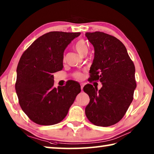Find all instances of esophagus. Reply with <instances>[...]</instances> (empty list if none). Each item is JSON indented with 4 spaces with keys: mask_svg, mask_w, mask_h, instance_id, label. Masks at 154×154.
<instances>
[{
    "mask_svg": "<svg viewBox=\"0 0 154 154\" xmlns=\"http://www.w3.org/2000/svg\"><path fill=\"white\" fill-rule=\"evenodd\" d=\"M81 89H82V90H83V86H84V85H83V83H81Z\"/></svg>",
    "mask_w": 154,
    "mask_h": 154,
    "instance_id": "obj_1",
    "label": "esophagus"
}]
</instances>
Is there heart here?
<instances>
[{"mask_svg":"<svg viewBox=\"0 0 154 154\" xmlns=\"http://www.w3.org/2000/svg\"><path fill=\"white\" fill-rule=\"evenodd\" d=\"M75 48L76 51L78 52V54L81 56H82L85 54H87L88 51V47L83 40H80L77 41V43L75 44ZM75 77L77 78V79H81L82 77V74L81 72H77V73L75 74Z\"/></svg>","mask_w":154,"mask_h":154,"instance_id":"b5f03b06","label":"heart"}]
</instances>
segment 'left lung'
Instances as JSON below:
<instances>
[{"label": "left lung", "instance_id": "8db88e82", "mask_svg": "<svg viewBox=\"0 0 154 154\" xmlns=\"http://www.w3.org/2000/svg\"><path fill=\"white\" fill-rule=\"evenodd\" d=\"M85 36L94 48L90 79L103 85L99 90L91 84L83 88L90 97L85 115L96 126H110L121 120L133 100L135 67L126 47L115 36L98 31Z\"/></svg>", "mask_w": 154, "mask_h": 154}]
</instances>
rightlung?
<instances>
[{
	"instance_id": "obj_1",
	"label": "right lung",
	"mask_w": 154,
	"mask_h": 154,
	"mask_svg": "<svg viewBox=\"0 0 154 154\" xmlns=\"http://www.w3.org/2000/svg\"><path fill=\"white\" fill-rule=\"evenodd\" d=\"M80 35L48 32L34 41L21 56L15 90L21 108L35 123L49 126L60 122L81 92L76 82L55 88L53 75L63 68L65 49Z\"/></svg>"
}]
</instances>
